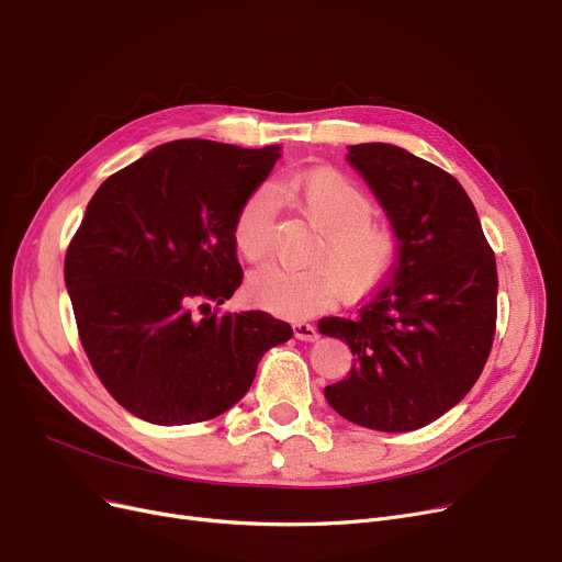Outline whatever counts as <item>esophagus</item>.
Instances as JSON below:
<instances>
[{
	"label": "esophagus",
	"instance_id": "obj_1",
	"mask_svg": "<svg viewBox=\"0 0 562 562\" xmlns=\"http://www.w3.org/2000/svg\"><path fill=\"white\" fill-rule=\"evenodd\" d=\"M293 335H296V339H301V341H316L318 339V330L312 326V323H305V321L293 323Z\"/></svg>",
	"mask_w": 562,
	"mask_h": 562
}]
</instances>
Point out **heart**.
<instances>
[{
	"label": "heart",
	"mask_w": 562,
	"mask_h": 562,
	"mask_svg": "<svg viewBox=\"0 0 562 562\" xmlns=\"http://www.w3.org/2000/svg\"><path fill=\"white\" fill-rule=\"evenodd\" d=\"M278 200L291 202L316 227L318 241L310 269L284 271L269 266L248 280L255 305L280 316L303 318L337 299L360 296L387 280L401 257V236L387 223L373 221V198L337 168H310L280 177ZM234 246L248 261H263L276 236V202L271 191L257 189L234 218Z\"/></svg>",
	"instance_id": "obj_1"
}]
</instances>
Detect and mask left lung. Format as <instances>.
<instances>
[{"mask_svg": "<svg viewBox=\"0 0 562 562\" xmlns=\"http://www.w3.org/2000/svg\"><path fill=\"white\" fill-rule=\"evenodd\" d=\"M401 236V257L360 316H328L318 333L356 356L326 387L352 424L405 432L428 426L479 380L496 330V261L474 202L439 166L390 143L348 147Z\"/></svg>", "mask_w": 562, "mask_h": 562, "instance_id": "1", "label": "left lung"}]
</instances>
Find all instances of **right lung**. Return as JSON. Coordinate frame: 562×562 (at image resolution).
Here are the masks:
<instances>
[{"instance_id":"right-lung-1","label":"right lung","mask_w":562,"mask_h":562,"mask_svg":"<svg viewBox=\"0 0 562 562\" xmlns=\"http://www.w3.org/2000/svg\"><path fill=\"white\" fill-rule=\"evenodd\" d=\"M278 157V145L172 140L88 202L66 286L88 362L132 415L159 426L214 419L250 390L263 352L293 337L269 312L218 307L244 280L236 212Z\"/></svg>"}]
</instances>
